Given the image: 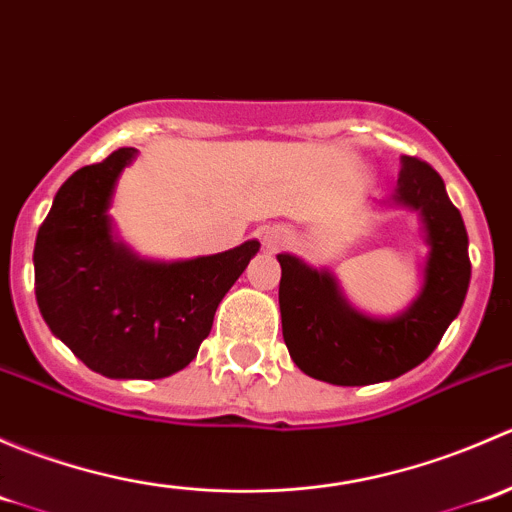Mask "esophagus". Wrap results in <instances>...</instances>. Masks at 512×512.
Returning a JSON list of instances; mask_svg holds the SVG:
<instances>
[{
    "mask_svg": "<svg viewBox=\"0 0 512 512\" xmlns=\"http://www.w3.org/2000/svg\"><path fill=\"white\" fill-rule=\"evenodd\" d=\"M260 240H262V247H265L267 252H275V250H280V247L287 245L289 232L280 225H267V227H262Z\"/></svg>",
    "mask_w": 512,
    "mask_h": 512,
    "instance_id": "obj_1",
    "label": "esophagus"
}]
</instances>
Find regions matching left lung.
I'll return each mask as SVG.
<instances>
[{
	"instance_id": "1",
	"label": "left lung",
	"mask_w": 512,
	"mask_h": 512,
	"mask_svg": "<svg viewBox=\"0 0 512 512\" xmlns=\"http://www.w3.org/2000/svg\"><path fill=\"white\" fill-rule=\"evenodd\" d=\"M376 205L411 210L421 223L426 255L418 265V292L401 312H361L332 270L307 265L289 252L277 255L289 356L304 374L334 386L391 381L426 361L461 312L471 285L466 225L431 165L404 156L394 193Z\"/></svg>"
}]
</instances>
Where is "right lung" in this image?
Wrapping results in <instances>:
<instances>
[{"label": "right lung", "instance_id": "add662e5", "mask_svg": "<svg viewBox=\"0 0 512 512\" xmlns=\"http://www.w3.org/2000/svg\"><path fill=\"white\" fill-rule=\"evenodd\" d=\"M136 158L118 148L61 185L36 235L34 292L51 334L91 371L165 379L195 359L260 242L190 260L138 255L111 218L118 178Z\"/></svg>", "mask_w": 512, "mask_h": 512}]
</instances>
